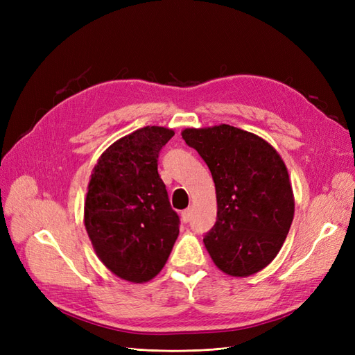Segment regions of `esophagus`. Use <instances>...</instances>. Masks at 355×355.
I'll list each match as a JSON object with an SVG mask.
<instances>
[{"label":"esophagus","instance_id":"34e87169","mask_svg":"<svg viewBox=\"0 0 355 355\" xmlns=\"http://www.w3.org/2000/svg\"><path fill=\"white\" fill-rule=\"evenodd\" d=\"M191 218H192V209H187V210L182 211V220L189 222Z\"/></svg>","mask_w":355,"mask_h":355}]
</instances>
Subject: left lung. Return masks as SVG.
Instances as JSON below:
<instances>
[{
    "instance_id": "8db88e82",
    "label": "left lung",
    "mask_w": 355,
    "mask_h": 355,
    "mask_svg": "<svg viewBox=\"0 0 355 355\" xmlns=\"http://www.w3.org/2000/svg\"><path fill=\"white\" fill-rule=\"evenodd\" d=\"M182 137L206 161L216 188V223L202 240L213 262L232 277L263 270L295 214L282 157L259 136L228 124L185 128Z\"/></svg>"
}]
</instances>
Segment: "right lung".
<instances>
[{"label":"right lung","mask_w":355,"mask_h":355,"mask_svg":"<svg viewBox=\"0 0 355 355\" xmlns=\"http://www.w3.org/2000/svg\"><path fill=\"white\" fill-rule=\"evenodd\" d=\"M173 135L166 127L139 128L112 144L93 168L85 230L103 265L127 282L154 278L179 235V216L158 175V154Z\"/></svg>","instance_id":"1"}]
</instances>
